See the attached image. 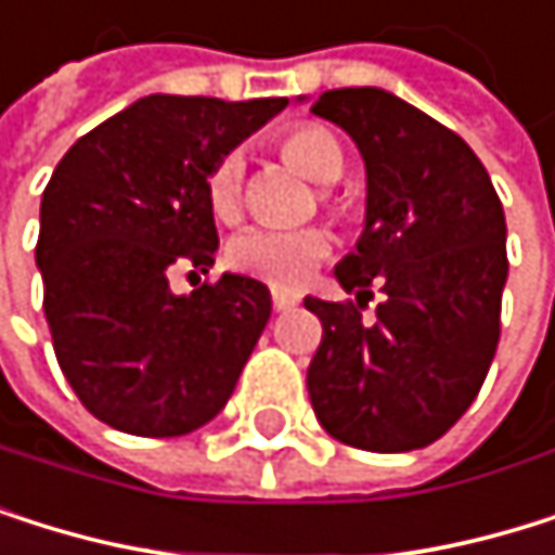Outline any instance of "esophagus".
Wrapping results in <instances>:
<instances>
[{"label":"esophagus","mask_w":555,"mask_h":555,"mask_svg":"<svg viewBox=\"0 0 555 555\" xmlns=\"http://www.w3.org/2000/svg\"><path fill=\"white\" fill-rule=\"evenodd\" d=\"M271 300H274V308L278 311H294L297 308V304H300V297L297 294H291V291H271Z\"/></svg>","instance_id":"1"}]
</instances>
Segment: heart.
Returning <instances> with one entry per match:
<instances>
[{
  "label": "heart",
  "instance_id": "obj_1",
  "mask_svg": "<svg viewBox=\"0 0 555 555\" xmlns=\"http://www.w3.org/2000/svg\"><path fill=\"white\" fill-rule=\"evenodd\" d=\"M281 155L311 181H337L344 171V149L324 125H294L281 134ZM205 198L221 224H234L244 208V158L228 152L215 162L205 181ZM327 205L340 211V202L327 195ZM331 234L324 228H251L228 244V264L258 278L278 291H297L311 281L318 264L331 255Z\"/></svg>",
  "mask_w": 555,
  "mask_h": 555
}]
</instances>
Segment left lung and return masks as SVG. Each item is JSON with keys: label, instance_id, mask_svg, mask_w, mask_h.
<instances>
[{"label": "left lung", "instance_id": "obj_1", "mask_svg": "<svg viewBox=\"0 0 555 555\" xmlns=\"http://www.w3.org/2000/svg\"><path fill=\"white\" fill-rule=\"evenodd\" d=\"M314 115L340 125L367 165V224L337 281L357 300H318L308 393L321 427L357 450L440 440L477 400L500 344L506 218L456 131L384 89H334ZM385 291L378 318H359Z\"/></svg>", "mask_w": 555, "mask_h": 555}]
</instances>
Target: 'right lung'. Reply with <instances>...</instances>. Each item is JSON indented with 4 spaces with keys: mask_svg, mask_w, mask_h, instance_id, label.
Returning <instances> with one entry per match:
<instances>
[{
    "mask_svg": "<svg viewBox=\"0 0 555 555\" xmlns=\"http://www.w3.org/2000/svg\"><path fill=\"white\" fill-rule=\"evenodd\" d=\"M284 105L149 95L81 134L52 171L36 244L42 308L65 380L102 424L184 437L234 393L271 291L221 274L178 297L168 274H208V171Z\"/></svg>",
    "mask_w": 555,
    "mask_h": 555,
    "instance_id": "right-lung-1",
    "label": "right lung"
}]
</instances>
